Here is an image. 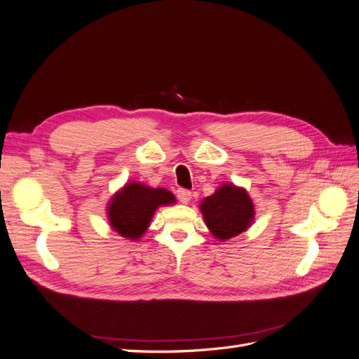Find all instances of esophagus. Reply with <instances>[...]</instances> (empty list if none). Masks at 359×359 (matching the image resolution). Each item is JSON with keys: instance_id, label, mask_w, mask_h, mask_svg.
Wrapping results in <instances>:
<instances>
[{"instance_id": "1", "label": "esophagus", "mask_w": 359, "mask_h": 359, "mask_svg": "<svg viewBox=\"0 0 359 359\" xmlns=\"http://www.w3.org/2000/svg\"><path fill=\"white\" fill-rule=\"evenodd\" d=\"M177 196H178V199H180V202H181V203L187 205V203L190 202V199H191V193H190L189 190L180 189V190L177 191Z\"/></svg>"}]
</instances>
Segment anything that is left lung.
Segmentation results:
<instances>
[{"label":"left lung","mask_w":359,"mask_h":359,"mask_svg":"<svg viewBox=\"0 0 359 359\" xmlns=\"http://www.w3.org/2000/svg\"><path fill=\"white\" fill-rule=\"evenodd\" d=\"M199 210L210 233L219 241L245 232L255 222V203L244 187L223 182L211 196L201 201Z\"/></svg>","instance_id":"obj_1"}]
</instances>
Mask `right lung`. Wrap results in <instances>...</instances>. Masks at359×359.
<instances>
[{"label": "right lung", "mask_w": 359, "mask_h": 359, "mask_svg": "<svg viewBox=\"0 0 359 359\" xmlns=\"http://www.w3.org/2000/svg\"><path fill=\"white\" fill-rule=\"evenodd\" d=\"M175 202V194L166 189H154L144 182L128 181L107 202L106 215L118 235L137 241L145 235L160 206Z\"/></svg>", "instance_id": "right-lung-1"}]
</instances>
